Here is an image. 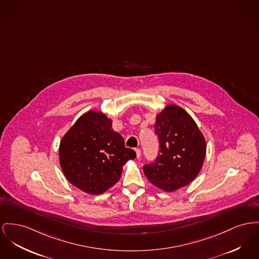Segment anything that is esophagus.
Segmentation results:
<instances>
[{"label":"esophagus","instance_id":"esophagus-1","mask_svg":"<svg viewBox=\"0 0 259 259\" xmlns=\"http://www.w3.org/2000/svg\"><path fill=\"white\" fill-rule=\"evenodd\" d=\"M141 154H142V152H141V150H139V149H137V150H136V155H137L138 158H140V157H141Z\"/></svg>","mask_w":259,"mask_h":259}]
</instances>
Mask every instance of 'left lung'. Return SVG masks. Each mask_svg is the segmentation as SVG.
I'll use <instances>...</instances> for the list:
<instances>
[{"instance_id": "1", "label": "left lung", "mask_w": 259, "mask_h": 259, "mask_svg": "<svg viewBox=\"0 0 259 259\" xmlns=\"http://www.w3.org/2000/svg\"><path fill=\"white\" fill-rule=\"evenodd\" d=\"M154 132L159 153L144 166L149 181L164 192H174L192 182L202 167L205 139L192 116L182 107L168 105L156 115Z\"/></svg>"}]
</instances>
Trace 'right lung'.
I'll return each mask as SVG.
<instances>
[{"label":"right lung","instance_id":"add662e5","mask_svg":"<svg viewBox=\"0 0 259 259\" xmlns=\"http://www.w3.org/2000/svg\"><path fill=\"white\" fill-rule=\"evenodd\" d=\"M112 120L101 111L81 115L60 144L61 170L73 186L100 195L121 177L122 167L136 152L125 148L124 139L111 128Z\"/></svg>","mask_w":259,"mask_h":259}]
</instances>
